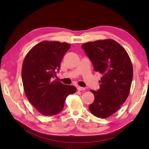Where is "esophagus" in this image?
Returning <instances> with one entry per match:
<instances>
[{
  "mask_svg": "<svg viewBox=\"0 0 149 149\" xmlns=\"http://www.w3.org/2000/svg\"><path fill=\"white\" fill-rule=\"evenodd\" d=\"M77 89L78 91H83V90H84L85 88H83V87H81V86H78L77 88Z\"/></svg>",
  "mask_w": 149,
  "mask_h": 149,
  "instance_id": "1",
  "label": "esophagus"
}]
</instances>
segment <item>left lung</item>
Listing matches in <instances>:
<instances>
[{
	"label": "left lung",
	"instance_id": "obj_1",
	"mask_svg": "<svg viewBox=\"0 0 149 149\" xmlns=\"http://www.w3.org/2000/svg\"><path fill=\"white\" fill-rule=\"evenodd\" d=\"M81 47L92 63L94 70L102 75L99 89L90 90L95 100L89 109L97 117L107 118L115 113L128 97L133 77L130 58L123 47L111 39L87 42Z\"/></svg>",
	"mask_w": 149,
	"mask_h": 149
}]
</instances>
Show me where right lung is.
I'll return each instance as SVG.
<instances>
[{
	"mask_svg": "<svg viewBox=\"0 0 149 149\" xmlns=\"http://www.w3.org/2000/svg\"><path fill=\"white\" fill-rule=\"evenodd\" d=\"M70 48L67 43L43 41L25 57L22 68L25 93L30 103L45 116L61 111L66 98L77 90L74 86L52 79L59 72L61 60Z\"/></svg>",
	"mask_w": 149,
	"mask_h": 149,
	"instance_id": "1",
	"label": "right lung"
}]
</instances>
